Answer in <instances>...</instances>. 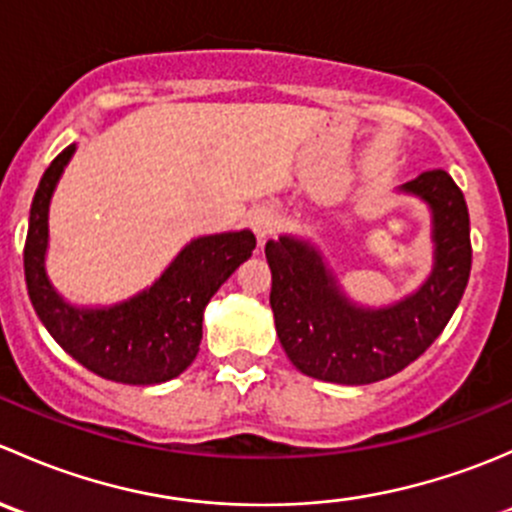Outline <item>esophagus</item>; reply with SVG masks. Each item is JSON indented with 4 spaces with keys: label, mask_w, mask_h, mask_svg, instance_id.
I'll use <instances>...</instances> for the list:
<instances>
[{
    "label": "esophagus",
    "mask_w": 512,
    "mask_h": 512,
    "mask_svg": "<svg viewBox=\"0 0 512 512\" xmlns=\"http://www.w3.org/2000/svg\"><path fill=\"white\" fill-rule=\"evenodd\" d=\"M277 225H280V215H277V210H272V208L252 210L250 227H252V232L257 235V240H260V245L267 240V237L275 235Z\"/></svg>",
    "instance_id": "1"
}]
</instances>
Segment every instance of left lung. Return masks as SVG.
Returning <instances> with one entry per match:
<instances>
[{
	"label": "left lung",
	"mask_w": 512,
	"mask_h": 512,
	"mask_svg": "<svg viewBox=\"0 0 512 512\" xmlns=\"http://www.w3.org/2000/svg\"><path fill=\"white\" fill-rule=\"evenodd\" d=\"M401 190L431 208L436 250L428 280L389 307L354 304L309 242L282 235L265 245L277 337L302 374L349 386L389 379L426 352L456 312L473 257L466 198L441 168Z\"/></svg>",
	"instance_id": "1"
}]
</instances>
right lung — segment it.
Returning <instances> with one entry per match:
<instances>
[{
    "instance_id": "1",
    "label": "right lung",
    "mask_w": 512,
    "mask_h": 512,
    "mask_svg": "<svg viewBox=\"0 0 512 512\" xmlns=\"http://www.w3.org/2000/svg\"><path fill=\"white\" fill-rule=\"evenodd\" d=\"M76 146L64 148L44 170L32 200L24 277L41 324L66 354L108 381L163 384L198 356L203 312L220 285L252 255L250 230L190 240L151 287L113 307H71L46 277L49 203Z\"/></svg>"
}]
</instances>
